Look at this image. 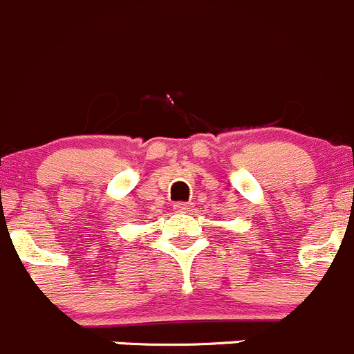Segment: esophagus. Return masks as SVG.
I'll list each match as a JSON object with an SVG mask.
<instances>
[{"label": "esophagus", "mask_w": 354, "mask_h": 354, "mask_svg": "<svg viewBox=\"0 0 354 354\" xmlns=\"http://www.w3.org/2000/svg\"><path fill=\"white\" fill-rule=\"evenodd\" d=\"M173 209L176 210V212H187V210L190 209V205H188L187 202H176L173 205Z\"/></svg>", "instance_id": "1"}]
</instances>
